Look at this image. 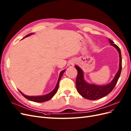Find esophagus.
<instances>
[{"label":"esophagus","mask_w":131,"mask_h":131,"mask_svg":"<svg viewBox=\"0 0 131 131\" xmlns=\"http://www.w3.org/2000/svg\"><path fill=\"white\" fill-rule=\"evenodd\" d=\"M75 64V61L74 60H71V61H70L69 64V65L70 67H73L74 66Z\"/></svg>","instance_id":"1"}]
</instances>
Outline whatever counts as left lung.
<instances>
[{
	"instance_id": "1",
	"label": "left lung",
	"mask_w": 131,
	"mask_h": 131,
	"mask_svg": "<svg viewBox=\"0 0 131 131\" xmlns=\"http://www.w3.org/2000/svg\"><path fill=\"white\" fill-rule=\"evenodd\" d=\"M111 45L114 47L119 54V69L116 73L114 78L107 85L99 86L95 84H90L84 80L83 71L80 67L75 65V67L78 71L76 78V88L78 93L83 97L89 100H97L107 95L111 92L117 84L122 69V54L120 48L114 43V42L109 39Z\"/></svg>"
}]
</instances>
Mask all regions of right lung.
<instances>
[{
  "instance_id": "right-lung-1",
  "label": "right lung",
  "mask_w": 131,
  "mask_h": 131,
  "mask_svg": "<svg viewBox=\"0 0 131 131\" xmlns=\"http://www.w3.org/2000/svg\"><path fill=\"white\" fill-rule=\"evenodd\" d=\"M33 33H30L29 35H27V36H26L25 37H28L32 35H33ZM23 38V39H24ZM65 70H64L63 71H62L60 73V75H59V78H58V82H57V84L56 85V88H54V89L53 90L52 92H51L50 93H48L46 95H41V96H28V95H25L24 94L21 92H20V91L19 90V91L20 92V93L25 97V98H26L27 99L29 100H31V101H34V102H37V103H42V102H45V101H47L48 100H50L53 96H54L55 95V94L57 93V92L58 90V88H59V81L60 80V79L61 78V77L63 74V73H64Z\"/></svg>"
}]
</instances>
